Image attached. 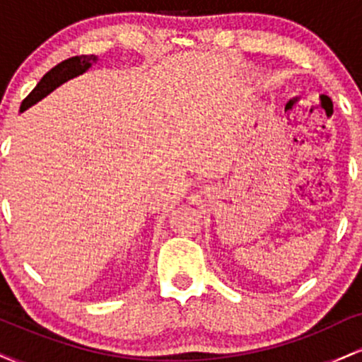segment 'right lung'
<instances>
[{"instance_id":"add662e5","label":"right lung","mask_w":362,"mask_h":362,"mask_svg":"<svg viewBox=\"0 0 362 362\" xmlns=\"http://www.w3.org/2000/svg\"><path fill=\"white\" fill-rule=\"evenodd\" d=\"M98 57L97 56H74L69 57V59L59 62L57 66H54L51 71H47L44 74V78L37 83V86L34 90L28 93V97L25 98L20 105V112L27 110L28 107H32L34 103L39 100H42L45 95L51 93L52 90H56L57 86L62 85L64 81L71 80V78L78 76V74H83L86 69L91 68V64L97 62Z\"/></svg>"}]
</instances>
